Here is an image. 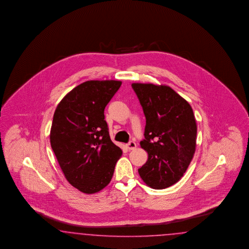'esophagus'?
Returning a JSON list of instances; mask_svg holds the SVG:
<instances>
[{
  "mask_svg": "<svg viewBox=\"0 0 249 249\" xmlns=\"http://www.w3.org/2000/svg\"><path fill=\"white\" fill-rule=\"evenodd\" d=\"M126 146H127L128 150H134L136 148V143L134 142H129L126 144Z\"/></svg>",
  "mask_w": 249,
  "mask_h": 249,
  "instance_id": "1",
  "label": "esophagus"
}]
</instances>
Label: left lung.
I'll return each instance as SVG.
<instances>
[{"label":"left lung","mask_w":249,"mask_h":249,"mask_svg":"<svg viewBox=\"0 0 249 249\" xmlns=\"http://www.w3.org/2000/svg\"><path fill=\"white\" fill-rule=\"evenodd\" d=\"M131 87L146 118L141 146L149 154L138 172L151 188L170 187L186 172L196 151L193 108L170 87L141 83Z\"/></svg>","instance_id":"obj_1"}]
</instances>
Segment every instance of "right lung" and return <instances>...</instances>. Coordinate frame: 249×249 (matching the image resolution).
<instances>
[{"label": "right lung", "mask_w": 249, "mask_h": 249, "mask_svg": "<svg viewBox=\"0 0 249 249\" xmlns=\"http://www.w3.org/2000/svg\"><path fill=\"white\" fill-rule=\"evenodd\" d=\"M121 81L90 80L63 98L53 114L50 142L68 182L85 194L98 193L113 176L121 148L109 137L104 109Z\"/></svg>", "instance_id": "obj_1"}]
</instances>
